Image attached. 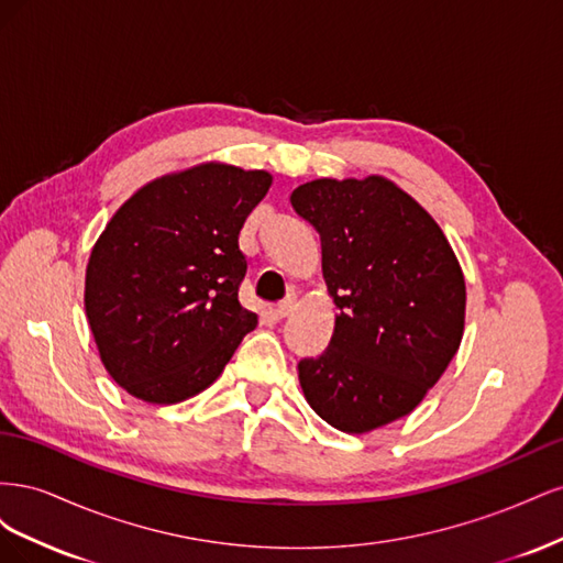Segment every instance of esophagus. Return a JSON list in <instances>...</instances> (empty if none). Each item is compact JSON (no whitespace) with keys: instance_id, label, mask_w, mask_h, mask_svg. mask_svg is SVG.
Returning a JSON list of instances; mask_svg holds the SVG:
<instances>
[{"instance_id":"1","label":"esophagus","mask_w":563,"mask_h":563,"mask_svg":"<svg viewBox=\"0 0 563 563\" xmlns=\"http://www.w3.org/2000/svg\"><path fill=\"white\" fill-rule=\"evenodd\" d=\"M294 308H296V296H286L277 308H275V314L279 317V319H284V317H288L294 312Z\"/></svg>"}]
</instances>
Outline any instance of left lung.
Returning <instances> with one entry per match:
<instances>
[{"mask_svg": "<svg viewBox=\"0 0 563 563\" xmlns=\"http://www.w3.org/2000/svg\"><path fill=\"white\" fill-rule=\"evenodd\" d=\"M291 203L321 236L335 329L298 362L319 418L364 434L408 416L441 378L465 329V277L434 218L383 178H319Z\"/></svg>", "mask_w": 563, "mask_h": 563, "instance_id": "1", "label": "left lung"}]
</instances>
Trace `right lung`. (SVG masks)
Segmentation results:
<instances>
[{"instance_id":"add662e5","label":"right lung","mask_w":563,"mask_h":563,"mask_svg":"<svg viewBox=\"0 0 563 563\" xmlns=\"http://www.w3.org/2000/svg\"><path fill=\"white\" fill-rule=\"evenodd\" d=\"M269 185L267 172L199 164L141 187L98 236L84 308L100 362L129 395H199L255 329L240 302V230Z\"/></svg>"}]
</instances>
